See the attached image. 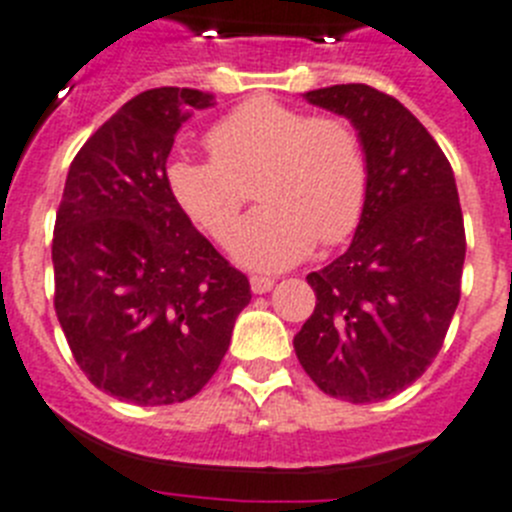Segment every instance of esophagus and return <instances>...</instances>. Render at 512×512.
I'll use <instances>...</instances> for the list:
<instances>
[{
	"label": "esophagus",
	"instance_id": "1",
	"mask_svg": "<svg viewBox=\"0 0 512 512\" xmlns=\"http://www.w3.org/2000/svg\"><path fill=\"white\" fill-rule=\"evenodd\" d=\"M250 285H252V293H267V290L275 285V280L267 278V275H252Z\"/></svg>",
	"mask_w": 512,
	"mask_h": 512
}]
</instances>
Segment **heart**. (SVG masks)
<instances>
[{
    "label": "heart",
    "mask_w": 512,
    "mask_h": 512,
    "mask_svg": "<svg viewBox=\"0 0 512 512\" xmlns=\"http://www.w3.org/2000/svg\"><path fill=\"white\" fill-rule=\"evenodd\" d=\"M211 158H176L165 183L183 214L227 245L260 176L262 206L239 227L232 252L255 270H280L311 255L316 242L354 234L370 196V163L352 122L308 114L278 99L242 101L206 135Z\"/></svg>",
    "instance_id": "1"
}]
</instances>
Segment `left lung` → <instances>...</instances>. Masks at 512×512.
I'll return each mask as SVG.
<instances>
[{
    "mask_svg": "<svg viewBox=\"0 0 512 512\" xmlns=\"http://www.w3.org/2000/svg\"><path fill=\"white\" fill-rule=\"evenodd\" d=\"M303 96L357 127L370 196L349 250L308 273L316 308L293 347L326 395L375 403L426 372L457 311L467 252L457 183L434 137L390 94L339 84Z\"/></svg>",
    "mask_w": 512,
    "mask_h": 512,
    "instance_id": "8db88e82",
    "label": "left lung"
}]
</instances>
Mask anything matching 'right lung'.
Segmentation results:
<instances>
[{
	"label": "right lung",
	"instance_id": "obj_1",
	"mask_svg": "<svg viewBox=\"0 0 512 512\" xmlns=\"http://www.w3.org/2000/svg\"><path fill=\"white\" fill-rule=\"evenodd\" d=\"M211 104L178 86L127 101L78 150L55 214V316L76 365L127 403L199 393L252 298L165 183L178 127Z\"/></svg>",
	"mask_w": 512,
	"mask_h": 512
}]
</instances>
